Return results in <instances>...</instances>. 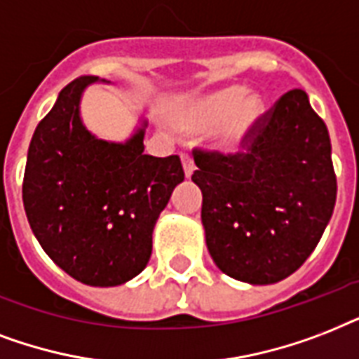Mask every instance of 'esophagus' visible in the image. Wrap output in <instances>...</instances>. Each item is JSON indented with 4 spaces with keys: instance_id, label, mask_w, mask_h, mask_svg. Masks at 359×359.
<instances>
[{
    "instance_id": "34e87169",
    "label": "esophagus",
    "mask_w": 359,
    "mask_h": 359,
    "mask_svg": "<svg viewBox=\"0 0 359 359\" xmlns=\"http://www.w3.org/2000/svg\"><path fill=\"white\" fill-rule=\"evenodd\" d=\"M182 163H183V170H185V176L191 177V174L194 172L193 157H191L189 154H182Z\"/></svg>"
}]
</instances>
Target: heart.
Instances as JSON below:
<instances>
[{
    "instance_id": "heart-1",
    "label": "heart",
    "mask_w": 359,
    "mask_h": 359,
    "mask_svg": "<svg viewBox=\"0 0 359 359\" xmlns=\"http://www.w3.org/2000/svg\"><path fill=\"white\" fill-rule=\"evenodd\" d=\"M245 95L247 90L243 86L221 88L174 108L172 123L189 133L221 127L217 135L219 146L234 149L243 144L264 112V102L258 97L245 99Z\"/></svg>"
}]
</instances>
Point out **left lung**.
<instances>
[{
  "label": "left lung",
  "instance_id": "1",
  "mask_svg": "<svg viewBox=\"0 0 359 359\" xmlns=\"http://www.w3.org/2000/svg\"><path fill=\"white\" fill-rule=\"evenodd\" d=\"M240 148L193 149L205 243L223 273L271 285L309 258L332 219V144L307 93L296 88L260 116Z\"/></svg>",
  "mask_w": 359,
  "mask_h": 359
}]
</instances>
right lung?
I'll list each match as a JSON object with an SVG mask.
<instances>
[{
  "label": "right lung",
  "instance_id": "add662e5",
  "mask_svg": "<svg viewBox=\"0 0 359 359\" xmlns=\"http://www.w3.org/2000/svg\"><path fill=\"white\" fill-rule=\"evenodd\" d=\"M95 80L69 82L39 121L22 198L33 234L63 271L84 285L116 286L146 268L155 223L185 174L177 155H144V129L127 144L86 130L80 95Z\"/></svg>",
  "mask_w": 359,
  "mask_h": 359
}]
</instances>
